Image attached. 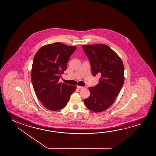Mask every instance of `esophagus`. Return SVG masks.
<instances>
[{"label":"esophagus","mask_w":156,"mask_h":156,"mask_svg":"<svg viewBox=\"0 0 156 156\" xmlns=\"http://www.w3.org/2000/svg\"><path fill=\"white\" fill-rule=\"evenodd\" d=\"M83 88V87L77 86V88H78V89H82V88Z\"/></svg>","instance_id":"34e87169"}]
</instances>
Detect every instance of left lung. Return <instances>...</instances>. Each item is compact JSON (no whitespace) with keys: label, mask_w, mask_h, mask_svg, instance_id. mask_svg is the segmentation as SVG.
<instances>
[{"label":"left lung","mask_w":156,"mask_h":156,"mask_svg":"<svg viewBox=\"0 0 156 156\" xmlns=\"http://www.w3.org/2000/svg\"><path fill=\"white\" fill-rule=\"evenodd\" d=\"M90 63L92 74H101L99 83L89 87L90 96L84 100L92 111L101 112L111 106L124 82V66L116 52L103 44L82 45Z\"/></svg>","instance_id":"8db88e82"}]
</instances>
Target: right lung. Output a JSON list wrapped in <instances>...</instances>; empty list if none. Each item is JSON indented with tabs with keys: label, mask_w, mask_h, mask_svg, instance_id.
Returning <instances> with one entry per match:
<instances>
[{
	"label": "right lung",
	"mask_w": 156,
	"mask_h": 156,
	"mask_svg": "<svg viewBox=\"0 0 156 156\" xmlns=\"http://www.w3.org/2000/svg\"><path fill=\"white\" fill-rule=\"evenodd\" d=\"M76 47L59 42L45 45L35 54L31 81L38 99L46 108L56 111L64 108L76 87L59 82Z\"/></svg>",
	"instance_id": "1"
}]
</instances>
